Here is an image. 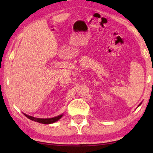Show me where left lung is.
Instances as JSON below:
<instances>
[{
    "label": "left lung",
    "instance_id": "obj_1",
    "mask_svg": "<svg viewBox=\"0 0 153 153\" xmlns=\"http://www.w3.org/2000/svg\"><path fill=\"white\" fill-rule=\"evenodd\" d=\"M141 104H142V102H140V104H139V105H138V107H139V106H140V105Z\"/></svg>",
    "mask_w": 153,
    "mask_h": 153
}]
</instances>
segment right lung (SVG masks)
<instances>
[{"mask_svg":"<svg viewBox=\"0 0 153 153\" xmlns=\"http://www.w3.org/2000/svg\"><path fill=\"white\" fill-rule=\"evenodd\" d=\"M24 115L25 117H27L28 119H30V120L32 121H36V122H38V123H43V124H51V123H53L56 122V121H59L60 119L63 117V114H61V115H59L58 116H56V117H52V118H36L34 117H32V116H30V115H28L27 114L24 113Z\"/></svg>","mask_w":153,"mask_h":153,"instance_id":"add662e5","label":"right lung"}]
</instances>
